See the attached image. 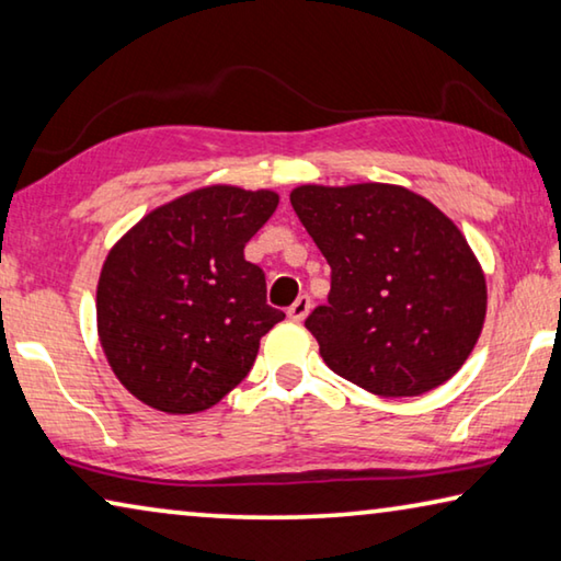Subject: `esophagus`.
I'll list each match as a JSON object with an SVG mask.
<instances>
[{
    "label": "esophagus",
    "instance_id": "esophagus-1",
    "mask_svg": "<svg viewBox=\"0 0 561 561\" xmlns=\"http://www.w3.org/2000/svg\"><path fill=\"white\" fill-rule=\"evenodd\" d=\"M309 309H312V299H309L307 295H301V297H297L295 305L287 309V314L291 322H301V319L309 314Z\"/></svg>",
    "mask_w": 561,
    "mask_h": 561
}]
</instances>
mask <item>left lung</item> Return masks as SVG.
I'll return each instance as SVG.
<instances>
[{
    "mask_svg": "<svg viewBox=\"0 0 561 561\" xmlns=\"http://www.w3.org/2000/svg\"><path fill=\"white\" fill-rule=\"evenodd\" d=\"M332 289L305 327L334 375L379 397H420L455 377L486 314L477 256L447 215L394 184L289 194Z\"/></svg>",
    "mask_w": 561,
    "mask_h": 561,
    "instance_id": "8db88e82",
    "label": "left lung"
}]
</instances>
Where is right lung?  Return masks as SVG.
<instances>
[{
  "label": "right lung",
  "mask_w": 561,
  "mask_h": 561,
  "mask_svg": "<svg viewBox=\"0 0 561 561\" xmlns=\"http://www.w3.org/2000/svg\"><path fill=\"white\" fill-rule=\"evenodd\" d=\"M279 197L215 184L157 207L124 234L100 274L96 332L139 402L167 414L215 407L242 381L284 312L244 247Z\"/></svg>",
  "instance_id": "1"
}]
</instances>
